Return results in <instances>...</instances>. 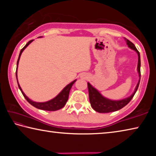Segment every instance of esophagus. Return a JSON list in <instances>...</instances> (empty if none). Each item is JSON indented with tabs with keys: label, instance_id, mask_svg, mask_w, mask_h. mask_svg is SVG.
<instances>
[{
	"label": "esophagus",
	"instance_id": "1",
	"mask_svg": "<svg viewBox=\"0 0 156 156\" xmlns=\"http://www.w3.org/2000/svg\"><path fill=\"white\" fill-rule=\"evenodd\" d=\"M81 78H87V76L86 74H83V75H81Z\"/></svg>",
	"mask_w": 156,
	"mask_h": 156
}]
</instances>
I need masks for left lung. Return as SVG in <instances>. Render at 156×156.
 Returning <instances> with one entry per match:
<instances>
[{"label": "left lung", "mask_w": 156, "mask_h": 156, "mask_svg": "<svg viewBox=\"0 0 156 156\" xmlns=\"http://www.w3.org/2000/svg\"><path fill=\"white\" fill-rule=\"evenodd\" d=\"M125 40L126 41V44H127L128 47L131 49L134 50L137 52L138 56V67H137V70H138V75H139V80L138 83L135 88L133 93L128 98H126L125 99L119 100H112L110 99H108L107 98L102 96V94L97 90L96 88H94L91 84L88 83V90H89V101H90L91 106L93 109L97 112L99 113H109L115 112V111L120 110L126 106L131 100L133 98V97L135 95L136 92L138 90V88L139 87L140 81V53L136 49V47L134 45L133 43H132L128 39L125 38Z\"/></svg>", "instance_id": "obj_1"}]
</instances>
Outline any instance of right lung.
Returning <instances> with one entry per match:
<instances>
[{
    "mask_svg": "<svg viewBox=\"0 0 156 156\" xmlns=\"http://www.w3.org/2000/svg\"><path fill=\"white\" fill-rule=\"evenodd\" d=\"M33 41L34 40L30 41L27 44H25V46L23 47L22 49L20 50L19 56H18V61H17L16 72V76L18 87H19L20 91L22 92L23 96H24L25 98L27 100V102H29V103L31 104L34 107L37 108V109H41V110H44V111H50V112L59 110L60 109H62V108L65 106V104L67 103V100H68V98H69V94L70 89H71V88H72V87L73 84L75 83V82L76 81V80L72 81V83H69V84H67V85L60 92L59 94L58 95V96H56V97H55L54 98L50 100H49V101L44 102H34V101H33V100H30L27 96H26L24 92L23 91L22 89H21V87H20L19 83H18V78H17V69H18V62H19V60H20V56H21V54H22V52L24 51V49Z\"/></svg>",
    "mask_w": 156,
    "mask_h": 156,
    "instance_id": "right-lung-1",
    "label": "right lung"
}]
</instances>
